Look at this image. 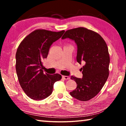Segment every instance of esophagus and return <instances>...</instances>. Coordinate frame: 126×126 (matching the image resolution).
I'll use <instances>...</instances> for the list:
<instances>
[{
    "instance_id": "esophagus-1",
    "label": "esophagus",
    "mask_w": 126,
    "mask_h": 126,
    "mask_svg": "<svg viewBox=\"0 0 126 126\" xmlns=\"http://www.w3.org/2000/svg\"><path fill=\"white\" fill-rule=\"evenodd\" d=\"M62 78L64 79V80H68V79H69L70 77L69 76H62Z\"/></svg>"
}]
</instances>
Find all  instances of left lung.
I'll return each mask as SVG.
<instances>
[{
    "label": "left lung",
    "mask_w": 126,
    "mask_h": 126,
    "mask_svg": "<svg viewBox=\"0 0 126 126\" xmlns=\"http://www.w3.org/2000/svg\"><path fill=\"white\" fill-rule=\"evenodd\" d=\"M69 38L77 47V61L84 65L82 78L72 76L77 87L70 94L80 101L93 98L103 88L109 76L110 58L106 43L99 34L86 28L66 31L62 39Z\"/></svg>",
    "instance_id": "8db88e82"
}]
</instances>
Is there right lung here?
Instances as JSON below:
<instances>
[{"mask_svg":"<svg viewBox=\"0 0 126 126\" xmlns=\"http://www.w3.org/2000/svg\"><path fill=\"white\" fill-rule=\"evenodd\" d=\"M64 32L35 30L23 40L17 49V76L23 90L31 99L39 101L47 98L52 93L54 83L61 79V74L44 73L43 61L47 57L52 44Z\"/></svg>","mask_w":126,"mask_h":126,"instance_id":"add662e5","label":"right lung"}]
</instances>
